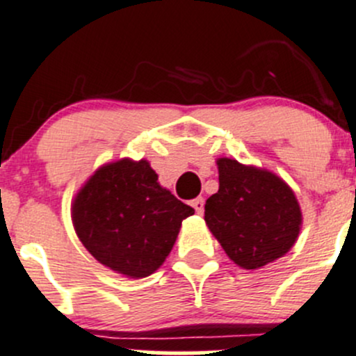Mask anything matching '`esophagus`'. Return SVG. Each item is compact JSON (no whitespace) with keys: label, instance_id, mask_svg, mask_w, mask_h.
Wrapping results in <instances>:
<instances>
[{"label":"esophagus","instance_id":"1","mask_svg":"<svg viewBox=\"0 0 356 356\" xmlns=\"http://www.w3.org/2000/svg\"><path fill=\"white\" fill-rule=\"evenodd\" d=\"M191 204H193V208H195V210H196V213L203 215V211H204V200L201 198V196H198V198L193 200Z\"/></svg>","mask_w":356,"mask_h":356}]
</instances>
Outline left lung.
Returning <instances> with one entry per match:
<instances>
[{"label":"left lung","mask_w":356,"mask_h":356,"mask_svg":"<svg viewBox=\"0 0 356 356\" xmlns=\"http://www.w3.org/2000/svg\"><path fill=\"white\" fill-rule=\"evenodd\" d=\"M218 191L204 204V222L239 267L260 268L286 254L300 232L296 196L272 172L220 158Z\"/></svg>","instance_id":"left-lung-1"}]
</instances>
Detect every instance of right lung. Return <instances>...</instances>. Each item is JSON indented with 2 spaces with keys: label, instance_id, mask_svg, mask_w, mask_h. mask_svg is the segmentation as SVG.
Segmentation results:
<instances>
[{
  "label": "right lung",
  "instance_id": "add662e5",
  "mask_svg": "<svg viewBox=\"0 0 356 356\" xmlns=\"http://www.w3.org/2000/svg\"><path fill=\"white\" fill-rule=\"evenodd\" d=\"M189 204L158 184L146 160L99 168L72 207L75 232L89 253L127 277L153 274L170 253Z\"/></svg>",
  "mask_w": 356,
  "mask_h": 356
}]
</instances>
